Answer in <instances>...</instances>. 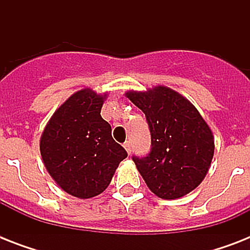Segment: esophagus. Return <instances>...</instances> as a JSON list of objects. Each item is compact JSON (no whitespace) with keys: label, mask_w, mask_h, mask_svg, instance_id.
<instances>
[{"label":"esophagus","mask_w":250,"mask_h":250,"mask_svg":"<svg viewBox=\"0 0 250 250\" xmlns=\"http://www.w3.org/2000/svg\"><path fill=\"white\" fill-rule=\"evenodd\" d=\"M123 146H125V152L128 153V154H131V143H129V141H125V144H123Z\"/></svg>","instance_id":"34e87169"}]
</instances>
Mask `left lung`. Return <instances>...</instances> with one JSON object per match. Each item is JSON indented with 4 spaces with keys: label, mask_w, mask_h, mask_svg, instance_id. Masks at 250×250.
<instances>
[{
    "label": "left lung",
    "mask_w": 250,
    "mask_h": 250,
    "mask_svg": "<svg viewBox=\"0 0 250 250\" xmlns=\"http://www.w3.org/2000/svg\"><path fill=\"white\" fill-rule=\"evenodd\" d=\"M125 97L146 117L152 150L132 160L153 193L176 200L197 188L205 179L214 156L209 125L189 100L168 86L128 90Z\"/></svg>",
    "instance_id": "8db88e82"
}]
</instances>
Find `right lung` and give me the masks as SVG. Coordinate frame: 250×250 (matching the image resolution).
I'll use <instances>...</instances> for the list:
<instances>
[{"label":"right lung","mask_w":250,"mask_h":250,"mask_svg":"<svg viewBox=\"0 0 250 250\" xmlns=\"http://www.w3.org/2000/svg\"><path fill=\"white\" fill-rule=\"evenodd\" d=\"M106 98L107 92L78 90L54 111L41 133V158L49 175L61 189L82 200L102 193L127 157L101 117Z\"/></svg>","instance_id":"add662e5"}]
</instances>
